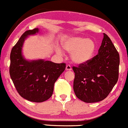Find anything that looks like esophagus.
I'll use <instances>...</instances> for the list:
<instances>
[{
    "label": "esophagus",
    "instance_id": "1",
    "mask_svg": "<svg viewBox=\"0 0 128 128\" xmlns=\"http://www.w3.org/2000/svg\"><path fill=\"white\" fill-rule=\"evenodd\" d=\"M72 66H71L70 64H67L66 66V71H70L72 70Z\"/></svg>",
    "mask_w": 128,
    "mask_h": 128
}]
</instances>
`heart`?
Returning <instances> with one entry per match:
<instances>
[{
  "mask_svg": "<svg viewBox=\"0 0 128 128\" xmlns=\"http://www.w3.org/2000/svg\"><path fill=\"white\" fill-rule=\"evenodd\" d=\"M64 48L71 53L72 60L77 64L89 62L94 55L96 44L93 40L82 36H74L67 39L63 43ZM56 52L62 54L61 49L56 48Z\"/></svg>",
  "mask_w": 128,
  "mask_h": 128,
  "instance_id": "1",
  "label": "heart"
}]
</instances>
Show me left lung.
Segmentation results:
<instances>
[{"label": "left lung", "mask_w": 128, "mask_h": 128, "mask_svg": "<svg viewBox=\"0 0 128 128\" xmlns=\"http://www.w3.org/2000/svg\"><path fill=\"white\" fill-rule=\"evenodd\" d=\"M103 35L98 54L87 64L73 66V90L85 103L105 99L118 80L120 55L109 36Z\"/></svg>", "instance_id": "obj_1"}]
</instances>
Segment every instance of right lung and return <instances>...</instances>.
Listing matches in <instances>:
<instances>
[{
	"label": "right lung",
	"mask_w": 128,
	"mask_h": 128,
	"mask_svg": "<svg viewBox=\"0 0 128 128\" xmlns=\"http://www.w3.org/2000/svg\"><path fill=\"white\" fill-rule=\"evenodd\" d=\"M39 32L38 28L23 34L10 53L9 73L18 94L30 102L41 103L52 96L54 84L64 72L66 64L42 59L28 60L22 55L23 44L29 35Z\"/></svg>",
	"instance_id": "add662e5"
}]
</instances>
